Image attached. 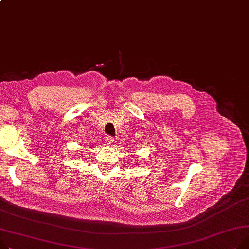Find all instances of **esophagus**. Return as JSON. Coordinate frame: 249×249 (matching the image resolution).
<instances>
[{
	"instance_id": "obj_1",
	"label": "esophagus",
	"mask_w": 249,
	"mask_h": 249,
	"mask_svg": "<svg viewBox=\"0 0 249 249\" xmlns=\"http://www.w3.org/2000/svg\"><path fill=\"white\" fill-rule=\"evenodd\" d=\"M105 141H106L107 144H112L114 142V138L112 136H106Z\"/></svg>"
}]
</instances>
